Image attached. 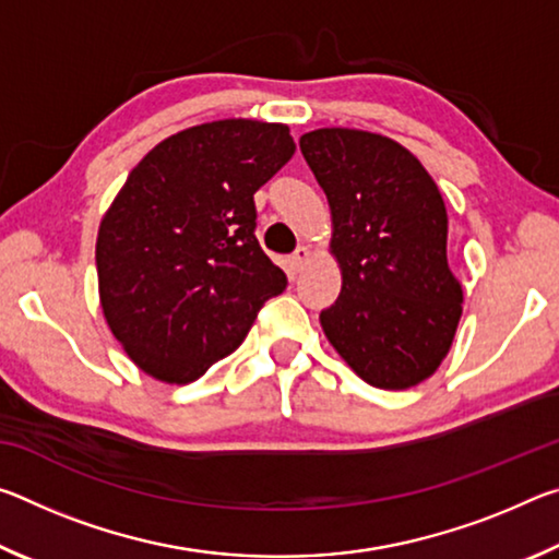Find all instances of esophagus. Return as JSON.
I'll use <instances>...</instances> for the list:
<instances>
[{"label":"esophagus","instance_id":"34e87169","mask_svg":"<svg viewBox=\"0 0 559 559\" xmlns=\"http://www.w3.org/2000/svg\"><path fill=\"white\" fill-rule=\"evenodd\" d=\"M308 261H310V249H308V246H298V249L293 251V257L288 259V269L293 273H300Z\"/></svg>","mask_w":559,"mask_h":559}]
</instances>
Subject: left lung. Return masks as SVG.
Returning a JSON list of instances; mask_svg holds the SVG:
<instances>
[{
	"label": "left lung",
	"mask_w": 559,
	"mask_h": 559,
	"mask_svg": "<svg viewBox=\"0 0 559 559\" xmlns=\"http://www.w3.org/2000/svg\"><path fill=\"white\" fill-rule=\"evenodd\" d=\"M300 153L328 197L343 273L335 306L320 313L323 333L367 384L409 390L439 370L463 310L439 187L377 132L320 128L300 138Z\"/></svg>",
	"instance_id": "left-lung-1"
}]
</instances>
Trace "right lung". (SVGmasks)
<instances>
[{"label": "right lung", "instance_id": "obj_1", "mask_svg": "<svg viewBox=\"0 0 559 559\" xmlns=\"http://www.w3.org/2000/svg\"><path fill=\"white\" fill-rule=\"evenodd\" d=\"M293 153L283 122L229 118L169 135L128 175L100 219L98 293L110 333L145 374L200 380L286 288L253 234V194Z\"/></svg>", "mask_w": 559, "mask_h": 559}]
</instances>
